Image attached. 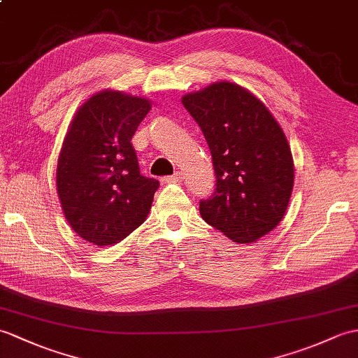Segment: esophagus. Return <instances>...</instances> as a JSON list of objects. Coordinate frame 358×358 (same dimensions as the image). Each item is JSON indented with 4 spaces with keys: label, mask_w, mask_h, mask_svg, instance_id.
Segmentation results:
<instances>
[{
    "label": "esophagus",
    "mask_w": 358,
    "mask_h": 358,
    "mask_svg": "<svg viewBox=\"0 0 358 358\" xmlns=\"http://www.w3.org/2000/svg\"><path fill=\"white\" fill-rule=\"evenodd\" d=\"M182 172H176V173H172V176H169V177H164L163 178V181L164 182H177V181H181L182 180Z\"/></svg>",
    "instance_id": "34e87169"
}]
</instances>
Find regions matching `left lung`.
<instances>
[{
	"label": "left lung",
	"instance_id": "8db88e82",
	"mask_svg": "<svg viewBox=\"0 0 358 358\" xmlns=\"http://www.w3.org/2000/svg\"><path fill=\"white\" fill-rule=\"evenodd\" d=\"M181 102L201 128L217 173V189L199 201V213L234 243H256L284 218L293 192L284 129L262 101L234 82H213Z\"/></svg>",
	"mask_w": 358,
	"mask_h": 358
}]
</instances>
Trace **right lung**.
Here are the masks:
<instances>
[{
    "mask_svg": "<svg viewBox=\"0 0 358 358\" xmlns=\"http://www.w3.org/2000/svg\"><path fill=\"white\" fill-rule=\"evenodd\" d=\"M149 110L146 97L102 90L66 129L56 189L65 220L87 243L117 244L148 217L159 181L140 173L131 138Z\"/></svg>",
    "mask_w": 358,
    "mask_h": 358,
    "instance_id": "add662e5",
    "label": "right lung"
}]
</instances>
